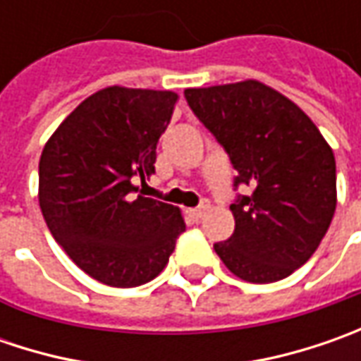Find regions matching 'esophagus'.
I'll return each mask as SVG.
<instances>
[{
	"label": "esophagus",
	"instance_id": "obj_1",
	"mask_svg": "<svg viewBox=\"0 0 361 361\" xmlns=\"http://www.w3.org/2000/svg\"><path fill=\"white\" fill-rule=\"evenodd\" d=\"M204 211H207V202H202V204H201V207H199V209H188L187 215H188V216H192L195 221H199V219H201V216L204 215Z\"/></svg>",
	"mask_w": 361,
	"mask_h": 361
}]
</instances>
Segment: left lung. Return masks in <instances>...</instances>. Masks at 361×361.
<instances>
[{"label": "left lung", "mask_w": 361, "mask_h": 361, "mask_svg": "<svg viewBox=\"0 0 361 361\" xmlns=\"http://www.w3.org/2000/svg\"><path fill=\"white\" fill-rule=\"evenodd\" d=\"M190 110L229 154L235 231L215 243L227 269L249 283H273L315 253L336 213V159L310 116L283 94L245 80L188 88Z\"/></svg>", "instance_id": "8db88e82"}]
</instances>
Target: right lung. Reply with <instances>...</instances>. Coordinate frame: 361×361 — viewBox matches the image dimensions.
Returning a JSON list of instances; mask_svg holds the SVG:
<instances>
[{
	"instance_id": "1",
	"label": "right lung",
	"mask_w": 361,
	"mask_h": 361,
	"mask_svg": "<svg viewBox=\"0 0 361 361\" xmlns=\"http://www.w3.org/2000/svg\"><path fill=\"white\" fill-rule=\"evenodd\" d=\"M178 96L110 86L51 134L39 159V209L84 273L110 287L152 281L185 227L180 211L136 195L154 173L157 145Z\"/></svg>"
}]
</instances>
